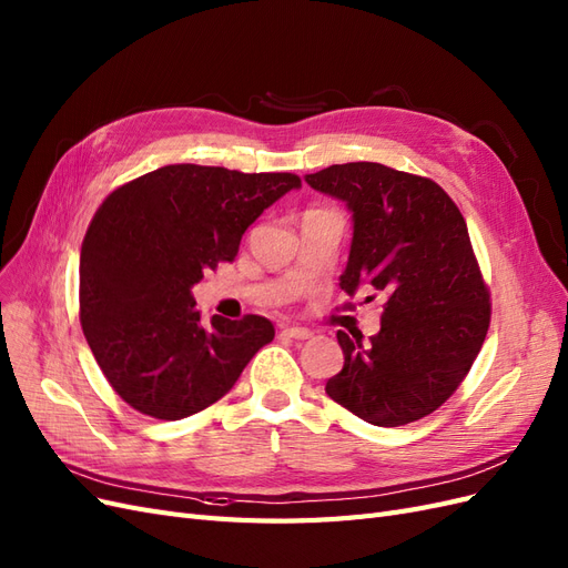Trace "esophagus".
Returning <instances> with one entry per match:
<instances>
[{
	"instance_id": "1",
	"label": "esophagus",
	"mask_w": 568,
	"mask_h": 568,
	"mask_svg": "<svg viewBox=\"0 0 568 568\" xmlns=\"http://www.w3.org/2000/svg\"><path fill=\"white\" fill-rule=\"evenodd\" d=\"M283 335L290 337V339H311V335H314V333L306 331V327H295V325H292V327H285Z\"/></svg>"
}]
</instances>
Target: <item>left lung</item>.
<instances>
[{
	"label": "left lung",
	"instance_id": "1",
	"mask_svg": "<svg viewBox=\"0 0 568 568\" xmlns=\"http://www.w3.org/2000/svg\"><path fill=\"white\" fill-rule=\"evenodd\" d=\"M304 181L352 212L339 287L387 295L379 333H337L344 365L325 394L377 427L415 423L460 387L488 333V290L465 219L432 179L379 162L333 164Z\"/></svg>",
	"mask_w": 568,
	"mask_h": 568
}]
</instances>
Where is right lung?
<instances>
[{
  "label": "right lung",
  "instance_id": "right-lung-1",
  "mask_svg": "<svg viewBox=\"0 0 568 568\" xmlns=\"http://www.w3.org/2000/svg\"><path fill=\"white\" fill-rule=\"evenodd\" d=\"M295 174L168 164L103 200L80 254V321L99 368L134 410L181 419L231 392L276 335L264 316L200 323L193 285L231 262Z\"/></svg>",
  "mask_w": 568,
  "mask_h": 568
}]
</instances>
